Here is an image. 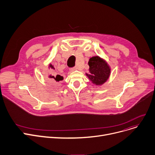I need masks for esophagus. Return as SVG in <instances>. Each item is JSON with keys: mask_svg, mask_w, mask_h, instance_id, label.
<instances>
[{"mask_svg": "<svg viewBox=\"0 0 155 155\" xmlns=\"http://www.w3.org/2000/svg\"><path fill=\"white\" fill-rule=\"evenodd\" d=\"M77 70V67H75L71 68L70 69V71H75V70Z\"/></svg>", "mask_w": 155, "mask_h": 155, "instance_id": "obj_1", "label": "esophagus"}]
</instances>
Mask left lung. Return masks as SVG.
<instances>
[{"instance_id":"8db88e82","label":"left lung","mask_w":155,"mask_h":155,"mask_svg":"<svg viewBox=\"0 0 155 155\" xmlns=\"http://www.w3.org/2000/svg\"><path fill=\"white\" fill-rule=\"evenodd\" d=\"M88 65L90 67L89 71L86 73L92 83L95 85H101L108 79L110 69L107 63L99 56H94L89 60Z\"/></svg>"}]
</instances>
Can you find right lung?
I'll return each instance as SVG.
<instances>
[{
    "mask_svg": "<svg viewBox=\"0 0 155 155\" xmlns=\"http://www.w3.org/2000/svg\"><path fill=\"white\" fill-rule=\"evenodd\" d=\"M50 67H51V68H53V69H54V67L53 66L52 64H50ZM51 78H53L55 80H56V81H60V80H63V77H61L60 75H56V77H54V76H53V77H51ZM52 80H53V79H52Z\"/></svg>",
    "mask_w": 155,
    "mask_h": 155,
    "instance_id": "add662e5",
    "label": "right lung"
}]
</instances>
